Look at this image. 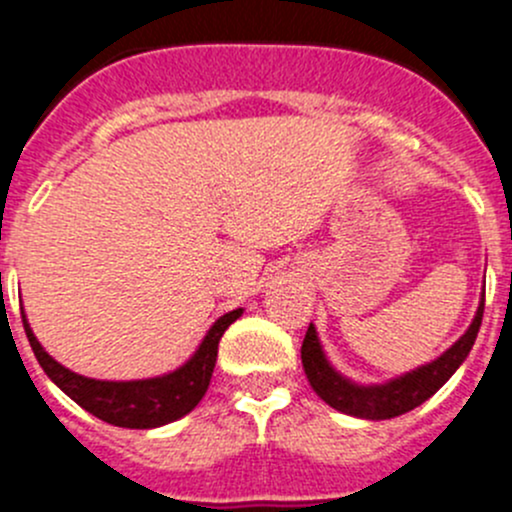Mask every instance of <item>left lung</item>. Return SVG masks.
<instances>
[{"label":"left lung","instance_id":"obj_1","mask_svg":"<svg viewBox=\"0 0 512 512\" xmlns=\"http://www.w3.org/2000/svg\"><path fill=\"white\" fill-rule=\"evenodd\" d=\"M483 302H480L476 319L471 322L468 332L453 344L448 352H443L436 361L426 366H418L416 371L399 376L394 381H386L379 386H359L354 381L344 379L337 369L327 361L319 344L317 329L309 324L307 334L302 342V364L304 374H307L312 389L327 401L332 409L342 411V414L356 418H371V421H384V418H394L406 414V411L416 409L423 401L431 399L453 374L458 366L466 361L468 352L473 349L478 337L480 322H483Z\"/></svg>","mask_w":512,"mask_h":512}]
</instances>
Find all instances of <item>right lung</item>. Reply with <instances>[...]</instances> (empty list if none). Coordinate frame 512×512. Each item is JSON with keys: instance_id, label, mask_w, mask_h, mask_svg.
I'll return each mask as SVG.
<instances>
[{"instance_id": "add662e5", "label": "right lung", "mask_w": 512, "mask_h": 512, "mask_svg": "<svg viewBox=\"0 0 512 512\" xmlns=\"http://www.w3.org/2000/svg\"><path fill=\"white\" fill-rule=\"evenodd\" d=\"M242 314V309H232L223 314L218 322L205 334L198 352L190 356L180 369L170 371L156 379H138V381H98L86 379V376L74 374L59 361L51 359L36 342L27 317L22 314L24 332H27L29 344H32L36 361L46 371L51 381L64 391L69 399H74L81 409L94 414L101 421L121 428H158L170 421H178L180 416L190 414L200 399L205 396L213 376L215 359H218V344L225 329Z\"/></svg>"}]
</instances>
